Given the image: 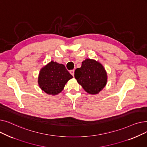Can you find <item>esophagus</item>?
<instances>
[{"mask_svg": "<svg viewBox=\"0 0 147 147\" xmlns=\"http://www.w3.org/2000/svg\"><path fill=\"white\" fill-rule=\"evenodd\" d=\"M69 73H70V74L74 77V69H72V70L69 71Z\"/></svg>", "mask_w": 147, "mask_h": 147, "instance_id": "34e87169", "label": "esophagus"}]
</instances>
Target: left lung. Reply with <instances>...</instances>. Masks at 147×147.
Returning a JSON list of instances; mask_svg holds the SVG:
<instances>
[{
	"label": "left lung",
	"mask_w": 147,
	"mask_h": 147,
	"mask_svg": "<svg viewBox=\"0 0 147 147\" xmlns=\"http://www.w3.org/2000/svg\"><path fill=\"white\" fill-rule=\"evenodd\" d=\"M74 77L84 90L92 95L98 94L107 82V74L102 65L89 58L82 62L80 68L76 69Z\"/></svg>",
	"instance_id": "left-lung-1"
}]
</instances>
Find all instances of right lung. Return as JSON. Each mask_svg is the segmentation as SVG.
<instances>
[{
	"instance_id": "add662e5",
	"label": "right lung",
	"mask_w": 147,
	"mask_h": 147,
	"mask_svg": "<svg viewBox=\"0 0 147 147\" xmlns=\"http://www.w3.org/2000/svg\"><path fill=\"white\" fill-rule=\"evenodd\" d=\"M72 78L64 65L52 61L40 69L38 83L46 93L55 95L63 90L67 82Z\"/></svg>"
}]
</instances>
